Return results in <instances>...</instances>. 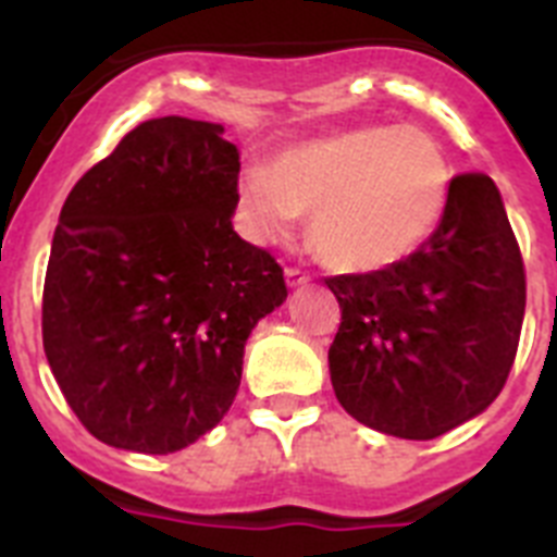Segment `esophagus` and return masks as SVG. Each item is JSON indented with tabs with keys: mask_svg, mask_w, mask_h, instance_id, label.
Segmentation results:
<instances>
[{
	"mask_svg": "<svg viewBox=\"0 0 557 557\" xmlns=\"http://www.w3.org/2000/svg\"><path fill=\"white\" fill-rule=\"evenodd\" d=\"M284 275H287V284L289 287H304V284L309 282V273L301 268H287L284 270Z\"/></svg>",
	"mask_w": 557,
	"mask_h": 557,
	"instance_id": "34e87169",
	"label": "esophagus"
}]
</instances>
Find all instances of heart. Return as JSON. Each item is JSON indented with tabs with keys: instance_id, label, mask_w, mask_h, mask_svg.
Instances as JSON below:
<instances>
[{
	"instance_id": "obj_1",
	"label": "heart",
	"mask_w": 557,
	"mask_h": 557,
	"mask_svg": "<svg viewBox=\"0 0 557 557\" xmlns=\"http://www.w3.org/2000/svg\"><path fill=\"white\" fill-rule=\"evenodd\" d=\"M451 170L421 127H357L287 147L245 170L239 198L262 239H287L312 218V245L339 270L405 262L435 234L449 203Z\"/></svg>"
}]
</instances>
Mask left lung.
<instances>
[{
	"label": "left lung",
	"mask_w": 557,
	"mask_h": 557,
	"mask_svg": "<svg viewBox=\"0 0 557 557\" xmlns=\"http://www.w3.org/2000/svg\"><path fill=\"white\" fill-rule=\"evenodd\" d=\"M326 287L339 304L332 387L359 424L432 441L480 416L508 382L528 275L488 175L451 178L444 220L405 262L326 275Z\"/></svg>",
	"instance_id": "obj_1"
}]
</instances>
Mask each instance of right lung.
I'll use <instances>...</instances> for the list:
<instances>
[{
	"label": "right lung",
	"instance_id": "right-lung-1",
	"mask_svg": "<svg viewBox=\"0 0 557 557\" xmlns=\"http://www.w3.org/2000/svg\"><path fill=\"white\" fill-rule=\"evenodd\" d=\"M239 152L223 127L147 120L69 191L41 332L97 441L166 455L220 424L250 329L287 298L282 264L231 225Z\"/></svg>",
	"mask_w": 557,
	"mask_h": 557
}]
</instances>
